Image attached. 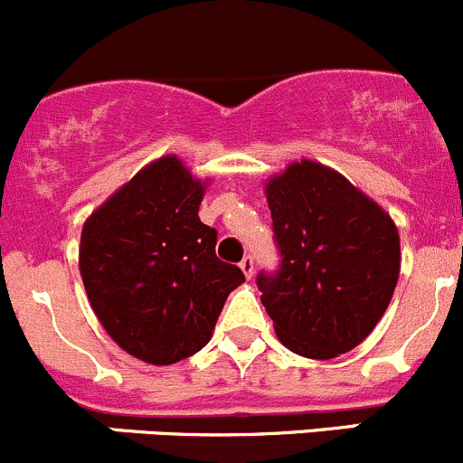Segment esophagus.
<instances>
[{
	"label": "esophagus",
	"mask_w": 463,
	"mask_h": 463,
	"mask_svg": "<svg viewBox=\"0 0 463 463\" xmlns=\"http://www.w3.org/2000/svg\"><path fill=\"white\" fill-rule=\"evenodd\" d=\"M240 269H241V273H244V276L250 280V278H253V258H250V255H246V258L240 262Z\"/></svg>",
	"instance_id": "34e87169"
}]
</instances>
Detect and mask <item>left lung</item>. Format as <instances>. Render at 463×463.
<instances>
[{"mask_svg":"<svg viewBox=\"0 0 463 463\" xmlns=\"http://www.w3.org/2000/svg\"><path fill=\"white\" fill-rule=\"evenodd\" d=\"M280 246L278 276L260 273L278 339L307 360H332L371 335L401 273L392 214L344 174L300 158L264 183Z\"/></svg>","mask_w":463,"mask_h":463,"instance_id":"left-lung-1","label":"left lung"}]
</instances>
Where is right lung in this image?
Here are the masks:
<instances>
[{
  "label": "right lung",
  "instance_id": "obj_1",
  "mask_svg": "<svg viewBox=\"0 0 463 463\" xmlns=\"http://www.w3.org/2000/svg\"><path fill=\"white\" fill-rule=\"evenodd\" d=\"M210 178L160 156L83 223L79 271L110 339L136 360L169 366L210 341L228 294L244 282L214 255L217 231L199 219Z\"/></svg>",
  "mask_w": 463,
  "mask_h": 463
}]
</instances>
